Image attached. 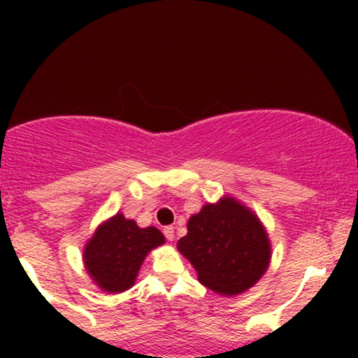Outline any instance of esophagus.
Here are the masks:
<instances>
[{
	"label": "esophagus",
	"instance_id": "34e87169",
	"mask_svg": "<svg viewBox=\"0 0 358 358\" xmlns=\"http://www.w3.org/2000/svg\"><path fill=\"white\" fill-rule=\"evenodd\" d=\"M163 234H165V237H166V239L170 241V242L175 239V229L171 227V225H168V227L163 229Z\"/></svg>",
	"mask_w": 358,
	"mask_h": 358
}]
</instances>
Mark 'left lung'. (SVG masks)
Here are the masks:
<instances>
[{
    "label": "left lung",
    "instance_id": "obj_1",
    "mask_svg": "<svg viewBox=\"0 0 358 358\" xmlns=\"http://www.w3.org/2000/svg\"><path fill=\"white\" fill-rule=\"evenodd\" d=\"M176 249L190 261L205 287L222 296L245 293L264 276L271 241L259 217L231 195L205 203L188 219Z\"/></svg>",
    "mask_w": 358,
    "mask_h": 358
}]
</instances>
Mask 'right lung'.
Listing matches in <instances>:
<instances>
[{"instance_id": "1", "label": "right lung", "mask_w": 358, "mask_h": 358, "mask_svg": "<svg viewBox=\"0 0 358 358\" xmlns=\"http://www.w3.org/2000/svg\"><path fill=\"white\" fill-rule=\"evenodd\" d=\"M165 244L156 227L141 229L121 212L104 220L84 245V266L92 282L106 293H122L136 282L143 261Z\"/></svg>"}]
</instances>
